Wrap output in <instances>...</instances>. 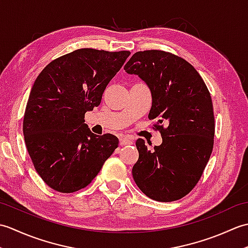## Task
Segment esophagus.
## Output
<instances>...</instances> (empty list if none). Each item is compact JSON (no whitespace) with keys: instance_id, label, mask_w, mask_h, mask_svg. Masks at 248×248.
<instances>
[{"instance_id":"obj_1","label":"esophagus","mask_w":248,"mask_h":248,"mask_svg":"<svg viewBox=\"0 0 248 248\" xmlns=\"http://www.w3.org/2000/svg\"><path fill=\"white\" fill-rule=\"evenodd\" d=\"M131 144H133V140L129 138H125V136H124V138L119 139L120 146H127V145H131Z\"/></svg>"}]
</instances>
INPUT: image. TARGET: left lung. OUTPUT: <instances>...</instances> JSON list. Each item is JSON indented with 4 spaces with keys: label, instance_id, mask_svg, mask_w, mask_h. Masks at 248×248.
<instances>
[{
    "label": "left lung",
    "instance_id": "obj_1",
    "mask_svg": "<svg viewBox=\"0 0 248 248\" xmlns=\"http://www.w3.org/2000/svg\"><path fill=\"white\" fill-rule=\"evenodd\" d=\"M149 87L148 117L157 118L162 144L148 150L136 140L139 160L132 168L136 186L146 196L170 202L186 196L202 177L213 149L212 99L196 69L181 57L160 50L136 52L124 65ZM165 121L163 128L159 124Z\"/></svg>",
    "mask_w": 248,
    "mask_h": 248
}]
</instances>
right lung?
Masks as SVG:
<instances>
[{"label":"right lung","instance_id":"1","mask_svg":"<svg viewBox=\"0 0 248 248\" xmlns=\"http://www.w3.org/2000/svg\"><path fill=\"white\" fill-rule=\"evenodd\" d=\"M129 55L78 49L52 61L37 77L23 135L36 171L51 188L73 193L87 186L117 148L115 135L92 133L84 117L101 102Z\"/></svg>","mask_w":248,"mask_h":248}]
</instances>
